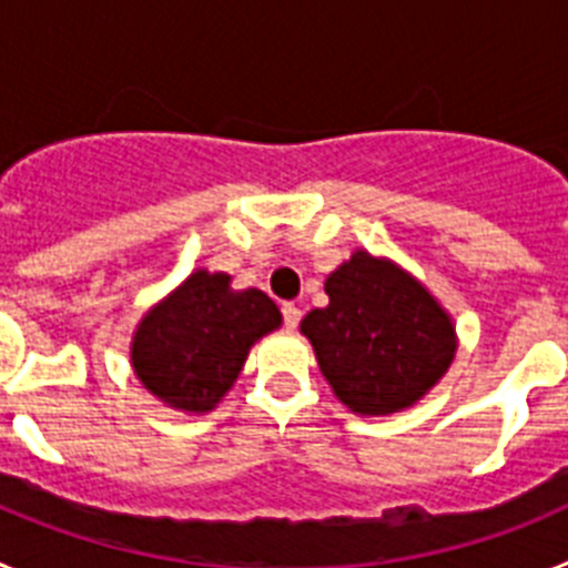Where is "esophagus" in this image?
Returning a JSON list of instances; mask_svg holds the SVG:
<instances>
[{"mask_svg": "<svg viewBox=\"0 0 568 568\" xmlns=\"http://www.w3.org/2000/svg\"><path fill=\"white\" fill-rule=\"evenodd\" d=\"M281 315H284V327H287V329H295V327H298L301 310L295 307L293 301H284V304H281Z\"/></svg>", "mask_w": 568, "mask_h": 568, "instance_id": "1", "label": "esophagus"}]
</instances>
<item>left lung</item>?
I'll return each mask as SVG.
<instances>
[{"instance_id": "8db88e82", "label": "left lung", "mask_w": 568, "mask_h": 568, "mask_svg": "<svg viewBox=\"0 0 568 568\" xmlns=\"http://www.w3.org/2000/svg\"><path fill=\"white\" fill-rule=\"evenodd\" d=\"M324 290L329 304L301 321V333L353 413L406 409L449 369L453 321L413 275L358 250Z\"/></svg>"}]
</instances>
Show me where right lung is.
Instances as JSON below:
<instances>
[{"label":"right lung","instance_id":"right-lung-1","mask_svg":"<svg viewBox=\"0 0 568 568\" xmlns=\"http://www.w3.org/2000/svg\"><path fill=\"white\" fill-rule=\"evenodd\" d=\"M281 313L261 290H230V275H190L139 324L135 375L164 404L207 413L239 378L250 346L273 333Z\"/></svg>","mask_w":568,"mask_h":568}]
</instances>
